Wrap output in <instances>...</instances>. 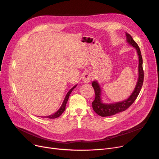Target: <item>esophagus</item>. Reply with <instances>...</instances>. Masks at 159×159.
Masks as SVG:
<instances>
[{"mask_svg":"<svg viewBox=\"0 0 159 159\" xmlns=\"http://www.w3.org/2000/svg\"><path fill=\"white\" fill-rule=\"evenodd\" d=\"M92 79V75L90 73H86L82 77V81L84 83H89Z\"/></svg>","mask_w":159,"mask_h":159,"instance_id":"esophagus-1","label":"esophagus"}]
</instances>
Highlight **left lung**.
Wrapping results in <instances>:
<instances>
[{
    "mask_svg": "<svg viewBox=\"0 0 159 159\" xmlns=\"http://www.w3.org/2000/svg\"><path fill=\"white\" fill-rule=\"evenodd\" d=\"M127 42L131 45L133 47H134L139 55V79L137 83V85L135 88V89L133 90L131 95L129 96L128 98L122 102H115L113 104H104L102 102L101 100V88L100 87V85L97 81H93L92 82V86L95 90V98L93 102H92V107L95 112L101 116H108L115 115L125 111L134 102L138 97L140 91L141 90L142 86L144 82V70L143 68V57H142L141 52L140 48L138 44L136 43V42L133 39L132 37L126 33Z\"/></svg>",
    "mask_w": 159,
    "mask_h": 159,
    "instance_id": "8db88e82",
    "label": "left lung"
}]
</instances>
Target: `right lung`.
<instances>
[{"instance_id": "add662e5", "label": "right lung", "mask_w": 159, "mask_h": 159, "mask_svg": "<svg viewBox=\"0 0 159 159\" xmlns=\"http://www.w3.org/2000/svg\"><path fill=\"white\" fill-rule=\"evenodd\" d=\"M77 86V85H75V86H73L69 91L68 92V93H67V95H66V96L65 97V98H64V101H63V102H62V106H61V107H60V109L58 110L55 113H54V114H53V115H49V116H46V118H48V119H55V118H57V117H58V116H60L61 115V114L64 111V110H65V109H66V103H67V102H68V98H69V97H70V94H71V91H73V89Z\"/></svg>"}]
</instances>
